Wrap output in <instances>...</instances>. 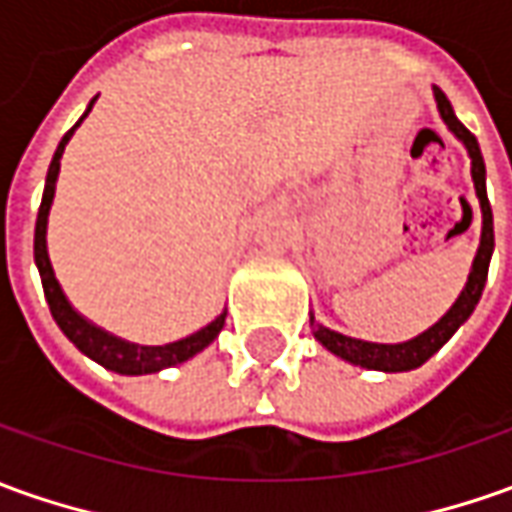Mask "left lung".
Returning <instances> with one entry per match:
<instances>
[{
	"label": "left lung",
	"instance_id": "left-lung-1",
	"mask_svg": "<svg viewBox=\"0 0 512 512\" xmlns=\"http://www.w3.org/2000/svg\"><path fill=\"white\" fill-rule=\"evenodd\" d=\"M434 100H437V109H440V117L446 120V125L457 134V139H462V145L468 148V156H471V176H474L476 196H479V207H482V241H479V252L474 257V269L468 274V283L462 288V294L457 297V302L448 308V314L431 325L426 333H420L415 339L403 344H375V342H361V339H350V336H342L336 330L322 328L316 325L314 316H311V325H314V336L319 339L322 347H328L330 353H336L344 361L350 364H358V367H367V370H384V373H403V370H415L420 364H426L443 344L454 336V330L460 328L462 322L468 316L474 314L476 302L482 297V288H485V280H488V266L490 255H493V212H490L488 190H485V159H482V151H479V142L476 137L465 128V125L457 120V114L451 109L448 97L434 86Z\"/></svg>",
	"mask_w": 512,
	"mask_h": 512
}]
</instances>
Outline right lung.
<instances>
[{"mask_svg": "<svg viewBox=\"0 0 512 512\" xmlns=\"http://www.w3.org/2000/svg\"><path fill=\"white\" fill-rule=\"evenodd\" d=\"M95 100L89 103L86 114L92 111ZM83 114V117H86ZM83 117L78 123L72 125L64 134V139L58 142V151L52 156L50 170H47V184H44V196H41V207H38L36 218V243H33V252H36V266L38 274H41V285H44V297L50 302V314L52 319L58 322V328L64 330V336L69 342L75 344L81 353H86L89 358H95L97 364H103L106 370H114V373L123 375H145V373H159L165 367H173V364H182L187 358H193L196 353H201L207 344L221 333L224 328V316L221 314L215 322H210L207 328H201L193 336H187L182 342L165 344V347H142V344H131L111 336L106 330L95 328L92 322H86L78 311H72V305L66 302L61 285L55 280L50 266V257H47V215H50L52 196H55V179H58V170H61V154H64L66 142L72 137V131L83 123Z\"/></svg>", "mask_w": 512, "mask_h": 512, "instance_id": "add662e5", "label": "right lung"}]
</instances>
